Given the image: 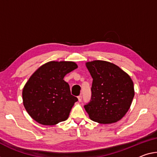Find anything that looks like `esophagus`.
Segmentation results:
<instances>
[{"instance_id": "34e87169", "label": "esophagus", "mask_w": 157, "mask_h": 157, "mask_svg": "<svg viewBox=\"0 0 157 157\" xmlns=\"http://www.w3.org/2000/svg\"><path fill=\"white\" fill-rule=\"evenodd\" d=\"M78 102H81V100H82V95L78 96Z\"/></svg>"}]
</instances>
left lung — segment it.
<instances>
[{
  "mask_svg": "<svg viewBox=\"0 0 157 157\" xmlns=\"http://www.w3.org/2000/svg\"><path fill=\"white\" fill-rule=\"evenodd\" d=\"M93 78L90 100L84 105L89 117L100 124H112L126 114L133 99V82L114 64L102 60L86 63Z\"/></svg>",
  "mask_w": 157,
  "mask_h": 157,
  "instance_id": "left-lung-1",
  "label": "left lung"
}]
</instances>
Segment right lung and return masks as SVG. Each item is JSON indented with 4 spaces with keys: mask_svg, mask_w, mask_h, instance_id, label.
<instances>
[{
    "mask_svg": "<svg viewBox=\"0 0 157 157\" xmlns=\"http://www.w3.org/2000/svg\"><path fill=\"white\" fill-rule=\"evenodd\" d=\"M73 62H49L39 67L23 88V104L33 120L52 126L68 118L78 98L71 95L64 76L77 68Z\"/></svg>",
    "mask_w": 157,
    "mask_h": 157,
    "instance_id": "add662e5",
    "label": "right lung"
}]
</instances>
